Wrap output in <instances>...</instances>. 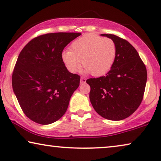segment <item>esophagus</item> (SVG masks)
<instances>
[{"label": "esophagus", "instance_id": "1", "mask_svg": "<svg viewBox=\"0 0 161 161\" xmlns=\"http://www.w3.org/2000/svg\"><path fill=\"white\" fill-rule=\"evenodd\" d=\"M86 78H80V84H82V83H86Z\"/></svg>", "mask_w": 161, "mask_h": 161}]
</instances>
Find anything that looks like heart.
<instances>
[{"instance_id":"heart-1","label":"heart","mask_w":161,"mask_h":161,"mask_svg":"<svg viewBox=\"0 0 161 161\" xmlns=\"http://www.w3.org/2000/svg\"><path fill=\"white\" fill-rule=\"evenodd\" d=\"M70 50L64 51L61 59L70 72L78 71L80 66L86 72L99 77L108 73L116 57V45L113 39L87 34L77 39L70 45Z\"/></svg>"}]
</instances>
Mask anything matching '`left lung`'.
Instances as JSON below:
<instances>
[{
    "label": "left lung",
    "mask_w": 161,
    "mask_h": 161,
    "mask_svg": "<svg viewBox=\"0 0 161 161\" xmlns=\"http://www.w3.org/2000/svg\"><path fill=\"white\" fill-rule=\"evenodd\" d=\"M116 45V57L105 76L89 78V99L97 113L109 120L126 119L142 103L146 86L147 72L133 46L116 35L103 34Z\"/></svg>",
    "instance_id": "1"
}]
</instances>
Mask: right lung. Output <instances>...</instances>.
<instances>
[{
	"label": "right lung",
	"instance_id": "right-lung-1",
	"mask_svg": "<svg viewBox=\"0 0 161 161\" xmlns=\"http://www.w3.org/2000/svg\"><path fill=\"white\" fill-rule=\"evenodd\" d=\"M80 33H51L31 40L21 50L12 74V88L31 120L49 125L69 105L80 77L68 71L61 59L64 47Z\"/></svg>",
	"mask_w": 161,
	"mask_h": 161
}]
</instances>
